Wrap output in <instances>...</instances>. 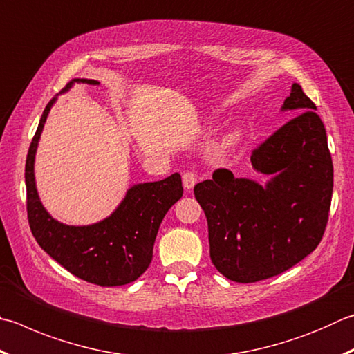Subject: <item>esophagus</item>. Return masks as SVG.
Here are the masks:
<instances>
[{
  "label": "esophagus",
  "mask_w": 354,
  "mask_h": 354,
  "mask_svg": "<svg viewBox=\"0 0 354 354\" xmlns=\"http://www.w3.org/2000/svg\"><path fill=\"white\" fill-rule=\"evenodd\" d=\"M196 181H198V175L194 170H185L183 173V184L187 190L194 189V185L196 184Z\"/></svg>",
  "instance_id": "esophagus-1"
}]
</instances>
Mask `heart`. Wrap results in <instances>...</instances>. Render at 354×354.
Instances as JSON below:
<instances>
[{
  "mask_svg": "<svg viewBox=\"0 0 354 354\" xmlns=\"http://www.w3.org/2000/svg\"><path fill=\"white\" fill-rule=\"evenodd\" d=\"M230 140H232V138H230Z\"/></svg>",
  "mask_w": 354,
  "mask_h": 354,
  "instance_id": "heart-1",
  "label": "heart"
}]
</instances>
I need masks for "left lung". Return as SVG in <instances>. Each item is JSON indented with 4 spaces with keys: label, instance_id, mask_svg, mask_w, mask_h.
I'll return each instance as SVG.
<instances>
[{
    "label": "left lung",
    "instance_id": "obj_1",
    "mask_svg": "<svg viewBox=\"0 0 354 354\" xmlns=\"http://www.w3.org/2000/svg\"><path fill=\"white\" fill-rule=\"evenodd\" d=\"M283 110L298 114L250 155L255 170L275 173L266 187L216 169L194 189L207 218L212 263L239 283L297 265L319 246L328 223L333 160L324 122L299 83Z\"/></svg>",
    "mask_w": 354,
    "mask_h": 354
}]
</instances>
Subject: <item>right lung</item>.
<instances>
[{
  "mask_svg": "<svg viewBox=\"0 0 354 354\" xmlns=\"http://www.w3.org/2000/svg\"><path fill=\"white\" fill-rule=\"evenodd\" d=\"M74 82L99 83L74 79L63 91ZM54 100L44 108L26 158V209L32 235L44 252L88 283L99 286L131 283L149 268L160 223L183 196L181 175L173 173L162 181L134 185L110 218L93 226L75 227L55 221L38 199L34 178L37 144Z\"/></svg>",
  "mask_w": 354,
  "mask_h": 354,
  "instance_id": "add662e5",
  "label": "right lung"
}]
</instances>
